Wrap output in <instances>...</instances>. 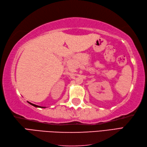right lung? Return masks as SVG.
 I'll return each mask as SVG.
<instances>
[{
  "mask_svg": "<svg viewBox=\"0 0 147 147\" xmlns=\"http://www.w3.org/2000/svg\"><path fill=\"white\" fill-rule=\"evenodd\" d=\"M28 103H29L30 104H31V105H32L33 106H34V107H41V108H44V107H40V106H38V105H35V104H32V103H30V102H28Z\"/></svg>",
  "mask_w": 147,
  "mask_h": 147,
  "instance_id": "obj_1",
  "label": "right lung"
}]
</instances>
